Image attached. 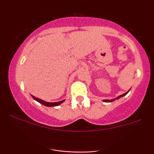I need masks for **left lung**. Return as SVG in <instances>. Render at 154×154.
Returning a JSON list of instances; mask_svg holds the SVG:
<instances>
[{"mask_svg": "<svg viewBox=\"0 0 154 154\" xmlns=\"http://www.w3.org/2000/svg\"><path fill=\"white\" fill-rule=\"evenodd\" d=\"M130 90H129V91H128V92H127V93H124V94L121 95H119V96H118V97H116V98H114V99H111V100H103V102H108V103H109V102H112V101H114V100H115L119 99V98H122V97H123V96H125V95H126L128 94V92L130 91Z\"/></svg>", "mask_w": 154, "mask_h": 154, "instance_id": "left-lung-1", "label": "left lung"}]
</instances>
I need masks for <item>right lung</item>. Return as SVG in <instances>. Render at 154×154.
Here are the masks:
<instances>
[{
  "label": "right lung",
  "instance_id": "obj_1",
  "mask_svg": "<svg viewBox=\"0 0 154 154\" xmlns=\"http://www.w3.org/2000/svg\"><path fill=\"white\" fill-rule=\"evenodd\" d=\"M32 98H34V100H36V101H38L40 103L43 104V105L45 106H48V107L57 106H59L60 104L62 103L63 102H64V100H61V101H58V102H47V101H45V100H43L40 99V98H36V97L33 96V95H32Z\"/></svg>",
  "mask_w": 154,
  "mask_h": 154
}]
</instances>
